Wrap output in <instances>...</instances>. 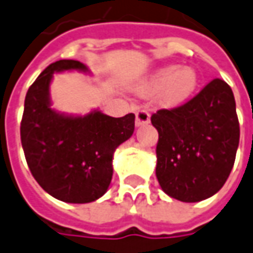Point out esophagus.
I'll return each instance as SVG.
<instances>
[{
  "label": "esophagus",
  "mask_w": 253,
  "mask_h": 253,
  "mask_svg": "<svg viewBox=\"0 0 253 253\" xmlns=\"http://www.w3.org/2000/svg\"><path fill=\"white\" fill-rule=\"evenodd\" d=\"M150 123V114L145 108H139L136 111V126H142Z\"/></svg>",
  "instance_id": "34e87169"
}]
</instances>
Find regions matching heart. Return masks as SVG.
I'll return each instance as SVG.
<instances>
[{"instance_id":"b5f03b06","label":"heart","mask_w":253,"mask_h":253,"mask_svg":"<svg viewBox=\"0 0 253 253\" xmlns=\"http://www.w3.org/2000/svg\"><path fill=\"white\" fill-rule=\"evenodd\" d=\"M198 81V75L192 68L170 65L156 71L140 84L139 91L143 96H153L160 91L159 99L163 106L175 107L185 103L194 94Z\"/></svg>"}]
</instances>
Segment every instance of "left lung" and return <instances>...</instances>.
<instances>
[{
    "label": "left lung",
    "instance_id": "1",
    "mask_svg": "<svg viewBox=\"0 0 253 253\" xmlns=\"http://www.w3.org/2000/svg\"><path fill=\"white\" fill-rule=\"evenodd\" d=\"M150 120L159 132L156 177L163 191L188 203L218 192L240 143L231 87L216 78L185 104L159 110Z\"/></svg>",
    "mask_w": 253,
    "mask_h": 253
}]
</instances>
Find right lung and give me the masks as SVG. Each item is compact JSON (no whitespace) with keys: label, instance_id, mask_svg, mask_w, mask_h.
I'll return each instance as SVG.
<instances>
[{"label":"right lung","instance_id":"add662e5","mask_svg":"<svg viewBox=\"0 0 253 253\" xmlns=\"http://www.w3.org/2000/svg\"><path fill=\"white\" fill-rule=\"evenodd\" d=\"M87 68L59 59L29 87L20 123V140L29 170L47 194L67 203H89L106 194L113 178V156L135 129V114L114 118L93 111L84 117L51 108L54 72Z\"/></svg>","mask_w":253,"mask_h":253}]
</instances>
